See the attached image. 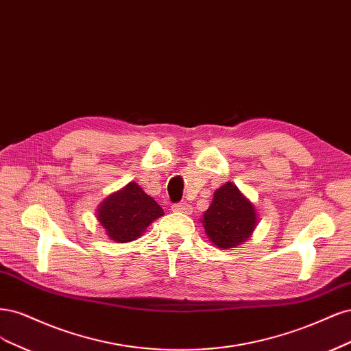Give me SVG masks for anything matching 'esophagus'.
Masks as SVG:
<instances>
[{
  "label": "esophagus",
  "instance_id": "obj_1",
  "mask_svg": "<svg viewBox=\"0 0 351 351\" xmlns=\"http://www.w3.org/2000/svg\"><path fill=\"white\" fill-rule=\"evenodd\" d=\"M172 211L175 213H184V214H191L192 213V207L188 202H179V204L172 206Z\"/></svg>",
  "mask_w": 351,
  "mask_h": 351
}]
</instances>
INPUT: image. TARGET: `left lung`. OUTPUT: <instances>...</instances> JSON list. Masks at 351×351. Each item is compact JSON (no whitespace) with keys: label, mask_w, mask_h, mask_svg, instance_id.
<instances>
[{"label":"left lung","mask_w":351,"mask_h":351,"mask_svg":"<svg viewBox=\"0 0 351 351\" xmlns=\"http://www.w3.org/2000/svg\"><path fill=\"white\" fill-rule=\"evenodd\" d=\"M208 241L220 250H230L246 242L258 224L254 202L233 182H226L213 195L208 210L199 219Z\"/></svg>","instance_id":"8db88e82"}]
</instances>
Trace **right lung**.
<instances>
[{
	"mask_svg": "<svg viewBox=\"0 0 351 351\" xmlns=\"http://www.w3.org/2000/svg\"><path fill=\"white\" fill-rule=\"evenodd\" d=\"M96 213L109 239L118 243L135 241L165 214L163 208L137 182H130L112 192L100 202Z\"/></svg>",
	"mask_w": 351,
	"mask_h": 351,
	"instance_id": "1",
	"label": "right lung"
}]
</instances>
